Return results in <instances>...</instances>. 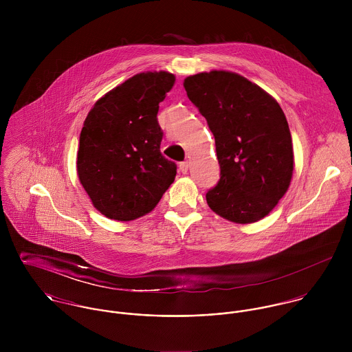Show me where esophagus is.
Instances as JSON below:
<instances>
[{
  "label": "esophagus",
  "instance_id": "obj_1",
  "mask_svg": "<svg viewBox=\"0 0 352 352\" xmlns=\"http://www.w3.org/2000/svg\"><path fill=\"white\" fill-rule=\"evenodd\" d=\"M188 166H190L188 161H183V162L179 164V169H180L182 173H187L188 172Z\"/></svg>",
  "mask_w": 352,
  "mask_h": 352
}]
</instances>
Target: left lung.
I'll return each mask as SVG.
<instances>
[{"label": "left lung", "instance_id": "obj_1", "mask_svg": "<svg viewBox=\"0 0 352 352\" xmlns=\"http://www.w3.org/2000/svg\"><path fill=\"white\" fill-rule=\"evenodd\" d=\"M188 99L215 138L219 180L206 194L228 221L264 218L286 194L293 176V144L280 105L240 74L223 70L184 80Z\"/></svg>", "mask_w": 352, "mask_h": 352}]
</instances>
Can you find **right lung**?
<instances>
[{"label":"right lung","mask_w":352,"mask_h":352,"mask_svg":"<svg viewBox=\"0 0 352 352\" xmlns=\"http://www.w3.org/2000/svg\"><path fill=\"white\" fill-rule=\"evenodd\" d=\"M175 84L168 72L140 73L113 88L89 111L80 134L77 172L105 217L131 221L151 211L176 176L160 151L158 104Z\"/></svg>","instance_id":"obj_1"}]
</instances>
